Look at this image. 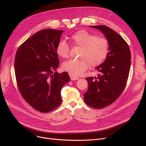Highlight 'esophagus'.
Segmentation results:
<instances>
[{
    "instance_id": "34e87169",
    "label": "esophagus",
    "mask_w": 146,
    "mask_h": 146,
    "mask_svg": "<svg viewBox=\"0 0 146 146\" xmlns=\"http://www.w3.org/2000/svg\"><path fill=\"white\" fill-rule=\"evenodd\" d=\"M70 79H71V80H78L79 79L77 77H75V76H73L71 75L70 76Z\"/></svg>"
}]
</instances>
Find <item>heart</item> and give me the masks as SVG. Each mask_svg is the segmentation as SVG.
Returning a JSON list of instances; mask_svg holds the SVG:
<instances>
[{
	"label": "heart",
	"mask_w": 146,
	"mask_h": 146,
	"mask_svg": "<svg viewBox=\"0 0 146 146\" xmlns=\"http://www.w3.org/2000/svg\"><path fill=\"white\" fill-rule=\"evenodd\" d=\"M70 40L73 45L81 47L79 59L68 60L62 64L63 70L73 76L82 75L87 70L89 64L92 67L100 65L108 54V40L104 37H97L86 30L78 31L70 37ZM56 52L61 57H68L69 46L65 41H59Z\"/></svg>",
	"instance_id": "heart-1"
}]
</instances>
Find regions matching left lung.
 Here are the masks:
<instances>
[{
	"label": "left lung",
	"mask_w": 146,
	"mask_h": 146,
	"mask_svg": "<svg viewBox=\"0 0 146 146\" xmlns=\"http://www.w3.org/2000/svg\"><path fill=\"white\" fill-rule=\"evenodd\" d=\"M101 31L109 44V52L98 66V78H86L88 89L83 95L85 103L92 108H103L115 101L123 92L131 65V52L120 35L105 25L90 26Z\"/></svg>",
	"instance_id": "1"
}]
</instances>
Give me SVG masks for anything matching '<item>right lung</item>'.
Wrapping results in <instances>:
<instances>
[{
  "mask_svg": "<svg viewBox=\"0 0 146 146\" xmlns=\"http://www.w3.org/2000/svg\"><path fill=\"white\" fill-rule=\"evenodd\" d=\"M63 31L46 29L36 33L18 49L15 59L19 90L35 110L48 112L61 102V89L70 81L67 72L58 73L56 47Z\"/></svg>",
  "mask_w": 146,
  "mask_h": 146,
  "instance_id": "1",
  "label": "right lung"
}]
</instances>
